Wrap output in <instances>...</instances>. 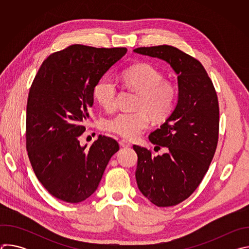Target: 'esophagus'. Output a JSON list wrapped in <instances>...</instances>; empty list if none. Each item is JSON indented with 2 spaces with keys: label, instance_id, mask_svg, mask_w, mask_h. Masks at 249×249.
Instances as JSON below:
<instances>
[{
  "label": "esophagus",
  "instance_id": "34e87169",
  "mask_svg": "<svg viewBox=\"0 0 249 249\" xmlns=\"http://www.w3.org/2000/svg\"><path fill=\"white\" fill-rule=\"evenodd\" d=\"M119 145H120L121 147H123V148H129V147H131V143H130V142H128L127 140H124V139L119 140Z\"/></svg>",
  "mask_w": 249,
  "mask_h": 249
}]
</instances>
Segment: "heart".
Returning a JSON list of instances; mask_svg holds the SVG:
<instances>
[{"instance_id":"b5f03b06","label":"heart","mask_w":249,"mask_h":249,"mask_svg":"<svg viewBox=\"0 0 249 249\" xmlns=\"http://www.w3.org/2000/svg\"><path fill=\"white\" fill-rule=\"evenodd\" d=\"M121 79L124 85L138 93L134 112H121L106 119L103 128L126 139H134L145 131L150 118L162 122L171 114L177 96L172 83L163 80L162 74L151 64L138 63L125 69ZM95 100L102 107L111 111L117 105V87L109 79L100 80L94 89Z\"/></svg>"}]
</instances>
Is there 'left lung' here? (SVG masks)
Masks as SVG:
<instances>
[{
  "label": "left lung",
  "instance_id": "8db88e82",
  "mask_svg": "<svg viewBox=\"0 0 249 249\" xmlns=\"http://www.w3.org/2000/svg\"><path fill=\"white\" fill-rule=\"evenodd\" d=\"M134 52L168 63L177 75L178 100L165 122L149 140L166 147L162 156L133 146L138 156L140 191L158 207L175 206L199 186L214 158L219 139V101L203 65L173 46L140 47Z\"/></svg>",
  "mask_w": 249,
  "mask_h": 249
}]
</instances>
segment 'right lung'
<instances>
[{"label": "right lung", "mask_w": 249, "mask_h": 249, "mask_svg": "<svg viewBox=\"0 0 249 249\" xmlns=\"http://www.w3.org/2000/svg\"><path fill=\"white\" fill-rule=\"evenodd\" d=\"M127 52L121 48L71 45L51 54L30 87L26 105V150L38 180L54 197L79 203L97 188L117 142L98 136L87 149L86 131L93 89Z\"/></svg>", "instance_id": "right-lung-1"}]
</instances>
